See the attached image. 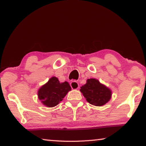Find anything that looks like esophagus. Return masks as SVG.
Instances as JSON below:
<instances>
[{"label": "esophagus", "mask_w": 146, "mask_h": 146, "mask_svg": "<svg viewBox=\"0 0 146 146\" xmlns=\"http://www.w3.org/2000/svg\"><path fill=\"white\" fill-rule=\"evenodd\" d=\"M70 86L73 90H77V89H78L79 88L78 83L75 82V81H73V82H71L70 84Z\"/></svg>", "instance_id": "esophagus-1"}]
</instances>
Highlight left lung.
Returning <instances> with one entry per match:
<instances>
[{
    "label": "left lung",
    "mask_w": 146,
    "mask_h": 146,
    "mask_svg": "<svg viewBox=\"0 0 146 146\" xmlns=\"http://www.w3.org/2000/svg\"><path fill=\"white\" fill-rule=\"evenodd\" d=\"M80 92L87 102L96 106H102L110 100L112 91L95 78L88 79L86 83L80 87Z\"/></svg>",
    "instance_id": "obj_1"
}]
</instances>
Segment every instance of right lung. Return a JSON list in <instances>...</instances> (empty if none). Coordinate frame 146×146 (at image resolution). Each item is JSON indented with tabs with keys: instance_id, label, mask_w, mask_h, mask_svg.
Returning <instances> with one entry per match:
<instances>
[{
	"instance_id": "1",
	"label": "right lung",
	"mask_w": 146,
	"mask_h": 146,
	"mask_svg": "<svg viewBox=\"0 0 146 146\" xmlns=\"http://www.w3.org/2000/svg\"><path fill=\"white\" fill-rule=\"evenodd\" d=\"M71 90L68 82H60L57 77L53 76L38 89V98L43 105L53 108L58 105Z\"/></svg>"
}]
</instances>
